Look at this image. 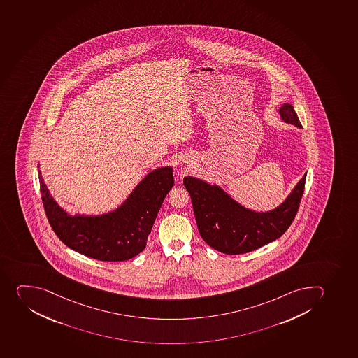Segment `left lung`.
I'll list each match as a JSON object with an SVG mask.
<instances>
[{
	"mask_svg": "<svg viewBox=\"0 0 358 358\" xmlns=\"http://www.w3.org/2000/svg\"><path fill=\"white\" fill-rule=\"evenodd\" d=\"M283 121L302 128L292 105L280 108ZM306 174L279 207L269 212H255L243 207L217 185L187 176L184 187L190 194L198 230L213 249L227 255H241L278 240L295 219L304 192Z\"/></svg>",
	"mask_w": 358,
	"mask_h": 358,
	"instance_id": "left-lung-1",
	"label": "left lung"
}]
</instances>
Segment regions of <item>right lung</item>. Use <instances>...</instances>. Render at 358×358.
<instances>
[{"mask_svg": "<svg viewBox=\"0 0 358 358\" xmlns=\"http://www.w3.org/2000/svg\"><path fill=\"white\" fill-rule=\"evenodd\" d=\"M43 208L56 236L70 249L102 262H124L146 246L155 217L174 185L173 168L151 171L117 210L102 215H70L56 203L39 171Z\"/></svg>", "mask_w": 358, "mask_h": 358, "instance_id": "add662e5", "label": "right lung"}]
</instances>
